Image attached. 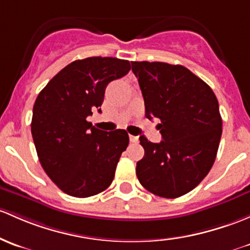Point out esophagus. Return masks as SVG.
Instances as JSON below:
<instances>
[{"instance_id": "obj_1", "label": "esophagus", "mask_w": 250, "mask_h": 250, "mask_svg": "<svg viewBox=\"0 0 250 250\" xmlns=\"http://www.w3.org/2000/svg\"><path fill=\"white\" fill-rule=\"evenodd\" d=\"M129 140H130V143H133V144L138 143V141H139V136H134V135H129Z\"/></svg>"}]
</instances>
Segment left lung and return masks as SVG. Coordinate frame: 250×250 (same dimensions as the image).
I'll return each mask as SVG.
<instances>
[{"label":"left lung","mask_w":250,"mask_h":250,"mask_svg":"<svg viewBox=\"0 0 250 250\" xmlns=\"http://www.w3.org/2000/svg\"><path fill=\"white\" fill-rule=\"evenodd\" d=\"M148 120L158 118L159 144L140 136L145 156L136 163L141 186L154 195L175 199L193 190L213 165L222 117L212 88L180 64L132 62Z\"/></svg>","instance_id":"obj_1"}]
</instances>
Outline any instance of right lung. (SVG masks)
<instances>
[{
	"mask_svg": "<svg viewBox=\"0 0 250 250\" xmlns=\"http://www.w3.org/2000/svg\"><path fill=\"white\" fill-rule=\"evenodd\" d=\"M129 70V61L115 57L77 60L37 97L31 122L37 154L46 175L68 195L93 196L114 180L129 136L123 129H98L87 117L94 110L102 112L107 83Z\"/></svg>",
	"mask_w": 250,
	"mask_h": 250,
	"instance_id": "right-lung-1",
	"label": "right lung"
}]
</instances>
